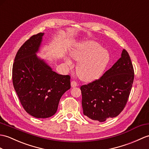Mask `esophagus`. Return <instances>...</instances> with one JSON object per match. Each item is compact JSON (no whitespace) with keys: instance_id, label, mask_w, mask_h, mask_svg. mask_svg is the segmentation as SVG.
<instances>
[{"instance_id":"obj_1","label":"esophagus","mask_w":149,"mask_h":149,"mask_svg":"<svg viewBox=\"0 0 149 149\" xmlns=\"http://www.w3.org/2000/svg\"><path fill=\"white\" fill-rule=\"evenodd\" d=\"M78 86V84H77V82H76V81H72L71 82V86H72V88L76 87V86Z\"/></svg>"}]
</instances>
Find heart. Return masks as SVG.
<instances>
[{
    "mask_svg": "<svg viewBox=\"0 0 149 149\" xmlns=\"http://www.w3.org/2000/svg\"><path fill=\"white\" fill-rule=\"evenodd\" d=\"M71 56L79 61L76 68L77 74L84 81L98 79L110 61L109 52L95 41H86L79 44L71 51ZM65 63L69 66L72 65V61L68 58H65Z\"/></svg>",
    "mask_w": 149,
    "mask_h": 149,
    "instance_id": "obj_1",
    "label": "heart"
}]
</instances>
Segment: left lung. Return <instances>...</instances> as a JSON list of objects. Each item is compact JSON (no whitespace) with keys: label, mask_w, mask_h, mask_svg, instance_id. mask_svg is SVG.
Wrapping results in <instances>:
<instances>
[{"label":"left lung","mask_w":149,"mask_h":149,"mask_svg":"<svg viewBox=\"0 0 149 149\" xmlns=\"http://www.w3.org/2000/svg\"><path fill=\"white\" fill-rule=\"evenodd\" d=\"M134 80V69L127 51L101 77L81 87L83 113L104 122L117 117L125 107Z\"/></svg>","instance_id":"8db88e82"}]
</instances>
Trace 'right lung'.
<instances>
[{
	"label": "right lung",
	"instance_id": "1",
	"mask_svg": "<svg viewBox=\"0 0 149 149\" xmlns=\"http://www.w3.org/2000/svg\"><path fill=\"white\" fill-rule=\"evenodd\" d=\"M44 33L33 35L16 53L13 65V83L25 111L36 118L56 112L60 100L70 88V75L58 74L38 58Z\"/></svg>",
	"mask_w": 149,
	"mask_h": 149
}]
</instances>
